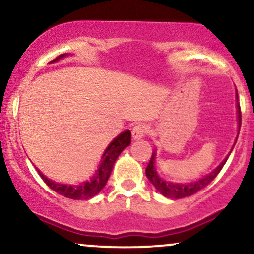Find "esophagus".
<instances>
[{"mask_svg": "<svg viewBox=\"0 0 254 254\" xmlns=\"http://www.w3.org/2000/svg\"><path fill=\"white\" fill-rule=\"evenodd\" d=\"M148 132V127L145 124H138L132 129V138L141 139Z\"/></svg>", "mask_w": 254, "mask_h": 254, "instance_id": "34e87169", "label": "esophagus"}]
</instances>
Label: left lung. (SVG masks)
I'll return each mask as SVG.
<instances>
[{
    "label": "left lung",
    "instance_id": "obj_1",
    "mask_svg": "<svg viewBox=\"0 0 254 254\" xmlns=\"http://www.w3.org/2000/svg\"><path fill=\"white\" fill-rule=\"evenodd\" d=\"M237 99L238 98V93H237ZM238 118H239V127L241 125V110H240V105L238 103ZM237 143V142H235ZM227 159L223 160L221 162V165L218 166L216 170H214L208 176L200 178L198 179L197 182L194 183H188V184H179V183H170V182H165L162 180L161 178L157 176L156 171H155V166H154V161H155V153L153 154L150 157V161L148 164L147 168H145V176H147L148 179L150 180V183L155 186V189L160 192L161 194H164L165 197L168 198H174V199H179V198H185L189 196H192V194L197 193L198 191H200L202 189L205 188L208 184H210L212 180L216 178V176L220 173V171L222 170V167L226 164Z\"/></svg>",
    "mask_w": 254,
    "mask_h": 254
}]
</instances>
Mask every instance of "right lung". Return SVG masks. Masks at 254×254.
I'll return each mask as SVG.
<instances>
[{
    "instance_id": "add662e5",
    "label": "right lung",
    "mask_w": 254,
    "mask_h": 254,
    "mask_svg": "<svg viewBox=\"0 0 254 254\" xmlns=\"http://www.w3.org/2000/svg\"><path fill=\"white\" fill-rule=\"evenodd\" d=\"M65 56L66 55H60V56L55 58V60H52L50 63L56 62V61L61 60V58ZM130 143L131 132L129 130L124 131L121 135L116 137L103 154V161H101V165L99 166V170L95 172V174L93 176L92 179L78 184V185H65V184L55 183L44 176L39 170L37 171L38 173H39V176L42 177V179L45 182L46 185H48L51 190L60 193L61 196L77 200L89 199V198L97 196L99 192L103 190L104 186L106 185L107 180H109L113 165H115L119 154H121L127 145H130Z\"/></svg>"
}]
</instances>
